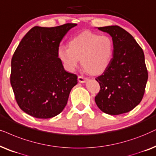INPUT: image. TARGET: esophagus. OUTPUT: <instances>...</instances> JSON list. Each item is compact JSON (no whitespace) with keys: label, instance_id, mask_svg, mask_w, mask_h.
Instances as JSON below:
<instances>
[{"label":"esophagus","instance_id":"1","mask_svg":"<svg viewBox=\"0 0 156 156\" xmlns=\"http://www.w3.org/2000/svg\"><path fill=\"white\" fill-rule=\"evenodd\" d=\"M87 80V79L84 77V76H78V81L80 82V83H84L86 82V80Z\"/></svg>","mask_w":156,"mask_h":156}]
</instances>
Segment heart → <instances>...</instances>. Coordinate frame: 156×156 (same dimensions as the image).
<instances>
[{"mask_svg": "<svg viewBox=\"0 0 156 156\" xmlns=\"http://www.w3.org/2000/svg\"><path fill=\"white\" fill-rule=\"evenodd\" d=\"M69 47L60 46L58 56L70 72L76 69L81 59L82 66L89 73L100 74L110 65L114 54V43L110 36L87 31L72 38Z\"/></svg>", "mask_w": 156, "mask_h": 156, "instance_id": "heart-1", "label": "heart"}]
</instances>
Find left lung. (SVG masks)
<instances>
[{
	"label": "left lung",
	"instance_id": "left-lung-1",
	"mask_svg": "<svg viewBox=\"0 0 156 156\" xmlns=\"http://www.w3.org/2000/svg\"><path fill=\"white\" fill-rule=\"evenodd\" d=\"M98 29L111 36L114 54L107 69L95 79L100 86L95 102L103 112L109 115L130 112L144 95L148 77L144 53L133 36L120 26Z\"/></svg>",
	"mask_w": 156,
	"mask_h": 156
}]
</instances>
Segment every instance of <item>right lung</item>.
Listing matches in <instances>:
<instances>
[{"instance_id": "1", "label": "right lung", "mask_w": 156, "mask_h": 156, "mask_svg": "<svg viewBox=\"0 0 156 156\" xmlns=\"http://www.w3.org/2000/svg\"><path fill=\"white\" fill-rule=\"evenodd\" d=\"M76 23L34 26L20 42L11 59V84L19 108L40 119L55 117L67 104L77 76L64 70L59 44Z\"/></svg>"}]
</instances>
